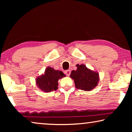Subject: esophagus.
<instances>
[{"mask_svg":"<svg viewBox=\"0 0 132 132\" xmlns=\"http://www.w3.org/2000/svg\"><path fill=\"white\" fill-rule=\"evenodd\" d=\"M64 73H65V74L67 76H69V75L70 74V70H67L65 71H64Z\"/></svg>","mask_w":132,"mask_h":132,"instance_id":"34e87169","label":"esophagus"}]
</instances>
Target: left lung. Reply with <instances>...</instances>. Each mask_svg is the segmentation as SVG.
I'll use <instances>...</instances> for the list:
<instances>
[{
	"label": "left lung",
	"instance_id": "1",
	"mask_svg": "<svg viewBox=\"0 0 132 132\" xmlns=\"http://www.w3.org/2000/svg\"><path fill=\"white\" fill-rule=\"evenodd\" d=\"M77 70H72L70 77L73 79L76 88L90 91L97 86L100 80L99 73L91 70L84 64L76 65Z\"/></svg>",
	"mask_w": 132,
	"mask_h": 132
}]
</instances>
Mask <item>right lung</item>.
<instances>
[{"label": "right lung", "instance_id": "obj_1", "mask_svg": "<svg viewBox=\"0 0 132 132\" xmlns=\"http://www.w3.org/2000/svg\"><path fill=\"white\" fill-rule=\"evenodd\" d=\"M66 75L59 70L48 66L42 75L36 78V84L42 91L49 93L58 88V80L65 77Z\"/></svg>", "mask_w": 132, "mask_h": 132}]
</instances>
